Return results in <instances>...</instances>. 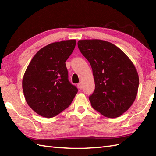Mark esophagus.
<instances>
[{"mask_svg": "<svg viewBox=\"0 0 156 156\" xmlns=\"http://www.w3.org/2000/svg\"><path fill=\"white\" fill-rule=\"evenodd\" d=\"M78 87L79 89H80V90L82 88V84L81 83V82H79V83L78 84Z\"/></svg>", "mask_w": 156, "mask_h": 156, "instance_id": "obj_1", "label": "esophagus"}]
</instances>
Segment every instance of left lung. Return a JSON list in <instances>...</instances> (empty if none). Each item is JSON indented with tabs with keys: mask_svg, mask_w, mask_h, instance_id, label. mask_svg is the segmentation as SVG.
<instances>
[{
	"mask_svg": "<svg viewBox=\"0 0 156 156\" xmlns=\"http://www.w3.org/2000/svg\"><path fill=\"white\" fill-rule=\"evenodd\" d=\"M78 46L92 69L95 90L89 97L92 107L106 117H120L137 97L139 76L133 63L108 41L84 39Z\"/></svg>",
	"mask_w": 156,
	"mask_h": 156,
	"instance_id": "left-lung-1",
	"label": "left lung"
}]
</instances>
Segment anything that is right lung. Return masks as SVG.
<instances>
[{"mask_svg":"<svg viewBox=\"0 0 156 156\" xmlns=\"http://www.w3.org/2000/svg\"><path fill=\"white\" fill-rule=\"evenodd\" d=\"M76 39L52 43L36 53L23 76L25 101L36 113L51 118L67 108L78 92L68 80L66 62Z\"/></svg>","mask_w":156,"mask_h":156,"instance_id":"right-lung-1","label":"right lung"}]
</instances>
